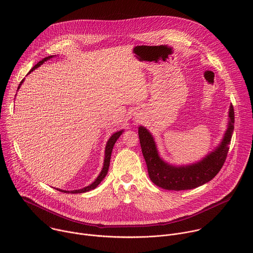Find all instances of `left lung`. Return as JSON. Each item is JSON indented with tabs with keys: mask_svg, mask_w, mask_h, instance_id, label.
Masks as SVG:
<instances>
[{
	"mask_svg": "<svg viewBox=\"0 0 253 253\" xmlns=\"http://www.w3.org/2000/svg\"><path fill=\"white\" fill-rule=\"evenodd\" d=\"M228 117V128L218 147L202 160L186 166H175L166 163L158 154L151 133L145 127L140 126L138 128L140 145L151 181L163 189L175 191L193 189L209 182L220 171L227 157L234 130V110L232 105L229 108Z\"/></svg>",
	"mask_w": 253,
	"mask_h": 253,
	"instance_id": "1",
	"label": "left lung"
}]
</instances>
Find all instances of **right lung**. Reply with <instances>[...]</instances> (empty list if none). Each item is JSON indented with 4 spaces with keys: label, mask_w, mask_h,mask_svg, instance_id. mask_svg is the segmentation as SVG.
Returning a JSON list of instances; mask_svg holds the SVG:
<instances>
[{
    "label": "right lung",
    "mask_w": 253,
    "mask_h": 253,
    "mask_svg": "<svg viewBox=\"0 0 253 253\" xmlns=\"http://www.w3.org/2000/svg\"><path fill=\"white\" fill-rule=\"evenodd\" d=\"M53 57H54V56H49V57L44 58L42 61L38 62L37 64H36V65H35V66L30 70L29 74L31 73V72H33L35 69H37L38 67H40L44 62H46L47 60H49V59H51V58H53ZM23 82H24V79H23V80L21 81V83L19 84L18 90L20 89V87H21V85H22V83H23ZM122 132H123V130H121V131H117L116 133H114V134L109 138V140H108V142H107V144H106V148H105V159H104V165H103L102 171L100 172L99 176L95 179V181H94L92 184H90L89 186L84 187V188H82V189H78V190L66 191V190H62V189H58V188H57V190H59V191H61V192H64V193H84V192H87V191H90V190L95 189V188H96V187L101 183V181H102V180L105 178V176H106V175H107V173H108V169H109V165H110L111 153H112V150H113V147H114V144L116 143L117 139L121 136Z\"/></svg>",
    "instance_id": "obj_1"
}]
</instances>
